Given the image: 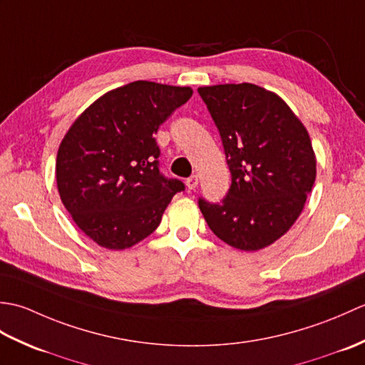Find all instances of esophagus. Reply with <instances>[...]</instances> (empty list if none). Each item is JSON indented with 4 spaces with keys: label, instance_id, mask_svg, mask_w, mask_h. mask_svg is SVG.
I'll list each match as a JSON object with an SVG mask.
<instances>
[{
    "label": "esophagus",
    "instance_id": "obj_1",
    "mask_svg": "<svg viewBox=\"0 0 365 365\" xmlns=\"http://www.w3.org/2000/svg\"><path fill=\"white\" fill-rule=\"evenodd\" d=\"M197 185H199L197 175H191L190 178H187V187H188V190H196Z\"/></svg>",
    "mask_w": 365,
    "mask_h": 365
}]
</instances>
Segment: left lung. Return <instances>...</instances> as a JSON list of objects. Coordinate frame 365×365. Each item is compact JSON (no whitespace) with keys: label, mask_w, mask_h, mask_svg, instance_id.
<instances>
[{"label":"left lung","mask_w":365,"mask_h":365,"mask_svg":"<svg viewBox=\"0 0 365 365\" xmlns=\"http://www.w3.org/2000/svg\"><path fill=\"white\" fill-rule=\"evenodd\" d=\"M232 174L222 204L199 200L213 234L259 251L290 230L306 205L317 158L304 123L276 92L252 83L200 86Z\"/></svg>","instance_id":"8db88e82"}]
</instances>
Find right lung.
<instances>
[{"mask_svg":"<svg viewBox=\"0 0 365 365\" xmlns=\"http://www.w3.org/2000/svg\"><path fill=\"white\" fill-rule=\"evenodd\" d=\"M191 96L188 86L133 81L98 97L67 130L56 157L58 192L98 246L122 251L149 237L185 188L160 174L153 135Z\"/></svg>","mask_w":365,"mask_h":365,"instance_id":"right-lung-1","label":"right lung"}]
</instances>
